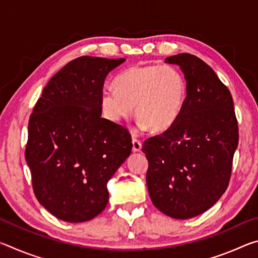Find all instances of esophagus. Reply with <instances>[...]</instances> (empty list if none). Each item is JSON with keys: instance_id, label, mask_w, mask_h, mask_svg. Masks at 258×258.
<instances>
[{"instance_id": "obj_1", "label": "esophagus", "mask_w": 258, "mask_h": 258, "mask_svg": "<svg viewBox=\"0 0 258 258\" xmlns=\"http://www.w3.org/2000/svg\"><path fill=\"white\" fill-rule=\"evenodd\" d=\"M132 145H133V147H132V148H133V151L138 152V151L141 150L142 145H141V141H140V140L133 138V139H132Z\"/></svg>"}]
</instances>
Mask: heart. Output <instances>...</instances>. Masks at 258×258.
I'll return each mask as SVG.
<instances>
[{
    "label": "heart",
    "mask_w": 258,
    "mask_h": 258,
    "mask_svg": "<svg viewBox=\"0 0 258 258\" xmlns=\"http://www.w3.org/2000/svg\"><path fill=\"white\" fill-rule=\"evenodd\" d=\"M113 89H103L101 107L107 118L118 121L135 107L142 127L161 133L176 124L184 108L187 84L183 74L171 64H138L121 72Z\"/></svg>",
    "instance_id": "obj_1"
}]
</instances>
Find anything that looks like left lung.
<instances>
[{
  "label": "left lung",
  "mask_w": 258,
  "mask_h": 258,
  "mask_svg": "<svg viewBox=\"0 0 258 258\" xmlns=\"http://www.w3.org/2000/svg\"><path fill=\"white\" fill-rule=\"evenodd\" d=\"M180 66L187 84L176 124L142 145L149 167L151 202L167 216L185 220L211 208L224 194L232 172L239 130L228 87L198 56L165 59Z\"/></svg>",
  "instance_id": "obj_1"
}]
</instances>
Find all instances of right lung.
Segmentation results:
<instances>
[{
  "mask_svg": "<svg viewBox=\"0 0 258 258\" xmlns=\"http://www.w3.org/2000/svg\"><path fill=\"white\" fill-rule=\"evenodd\" d=\"M124 61L72 60L47 83L29 117L25 157L34 194L62 221L99 215L108 204L107 182L131 155L128 130L101 118L104 80Z\"/></svg>",
  "mask_w": 258,
  "mask_h": 258,
  "instance_id": "right-lung-1",
  "label": "right lung"
}]
</instances>
